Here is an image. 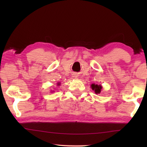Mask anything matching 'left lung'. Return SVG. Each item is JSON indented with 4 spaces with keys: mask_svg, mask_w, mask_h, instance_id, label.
I'll use <instances>...</instances> for the list:
<instances>
[{
    "mask_svg": "<svg viewBox=\"0 0 147 147\" xmlns=\"http://www.w3.org/2000/svg\"><path fill=\"white\" fill-rule=\"evenodd\" d=\"M91 88L93 90H94L95 93L96 94H99L101 92V90L102 88V86L101 85H95V84H92Z\"/></svg>",
    "mask_w": 147,
    "mask_h": 147,
    "instance_id": "obj_1",
    "label": "left lung"
}]
</instances>
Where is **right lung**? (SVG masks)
<instances>
[{"mask_svg": "<svg viewBox=\"0 0 147 147\" xmlns=\"http://www.w3.org/2000/svg\"><path fill=\"white\" fill-rule=\"evenodd\" d=\"M57 85H61V83H57Z\"/></svg>", "mask_w": 147, "mask_h": 147, "instance_id": "1", "label": "right lung"}]
</instances>
